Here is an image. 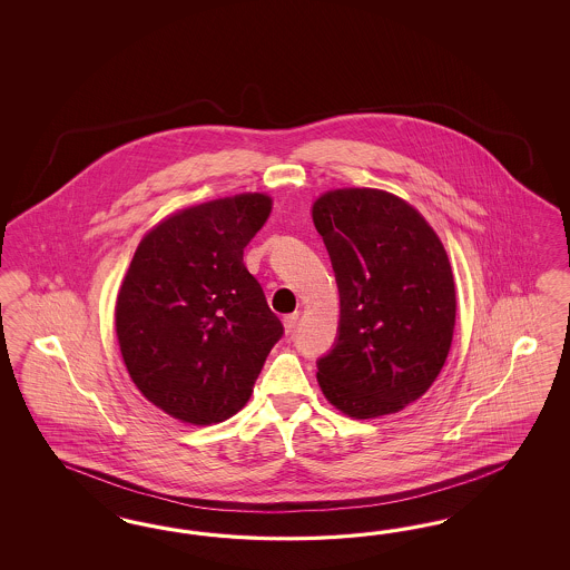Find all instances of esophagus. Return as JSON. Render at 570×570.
Instances as JSON below:
<instances>
[{
    "label": "esophagus",
    "instance_id": "obj_1",
    "mask_svg": "<svg viewBox=\"0 0 570 570\" xmlns=\"http://www.w3.org/2000/svg\"><path fill=\"white\" fill-rule=\"evenodd\" d=\"M296 324H298V313H291V315H286V317H284V328H286V334H293L294 328H296Z\"/></svg>",
    "mask_w": 570,
    "mask_h": 570
}]
</instances>
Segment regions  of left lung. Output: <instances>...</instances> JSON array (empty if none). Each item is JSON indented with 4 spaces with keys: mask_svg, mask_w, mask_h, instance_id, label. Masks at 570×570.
Segmentation results:
<instances>
[{
    "mask_svg": "<svg viewBox=\"0 0 570 570\" xmlns=\"http://www.w3.org/2000/svg\"><path fill=\"white\" fill-rule=\"evenodd\" d=\"M313 224L341 294L317 382L351 417L395 414L431 389L448 360L455 326L448 253L426 219L389 191H328L313 205Z\"/></svg>",
    "mask_w": 570,
    "mask_h": 570,
    "instance_id": "1",
    "label": "left lung"
}]
</instances>
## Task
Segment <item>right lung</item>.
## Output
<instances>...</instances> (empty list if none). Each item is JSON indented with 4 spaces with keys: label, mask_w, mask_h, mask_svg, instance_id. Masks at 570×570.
Wrapping results in <instances>:
<instances>
[{
    "label": "right lung",
    "mask_w": 570,
    "mask_h": 570,
    "mask_svg": "<svg viewBox=\"0 0 570 570\" xmlns=\"http://www.w3.org/2000/svg\"><path fill=\"white\" fill-rule=\"evenodd\" d=\"M269 213L265 194L175 213L139 242L122 279L115 313L122 362L141 395L181 422L240 412L284 334L244 265Z\"/></svg>",
    "instance_id": "right-lung-1"
}]
</instances>
